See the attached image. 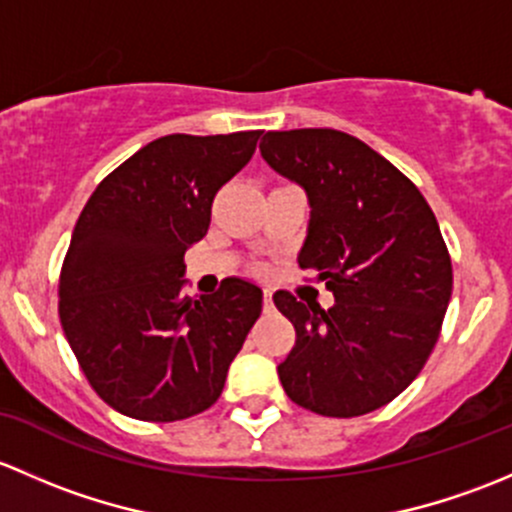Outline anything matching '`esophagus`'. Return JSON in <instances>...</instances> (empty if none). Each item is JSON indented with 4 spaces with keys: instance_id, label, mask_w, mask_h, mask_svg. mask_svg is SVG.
Instances as JSON below:
<instances>
[{
    "instance_id": "34e87169",
    "label": "esophagus",
    "mask_w": 512,
    "mask_h": 512,
    "mask_svg": "<svg viewBox=\"0 0 512 512\" xmlns=\"http://www.w3.org/2000/svg\"><path fill=\"white\" fill-rule=\"evenodd\" d=\"M271 308H273V293L263 291V310H271Z\"/></svg>"
}]
</instances>
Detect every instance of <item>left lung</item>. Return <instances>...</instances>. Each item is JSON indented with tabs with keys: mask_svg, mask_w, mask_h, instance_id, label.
Wrapping results in <instances>:
<instances>
[{
	"mask_svg": "<svg viewBox=\"0 0 512 512\" xmlns=\"http://www.w3.org/2000/svg\"><path fill=\"white\" fill-rule=\"evenodd\" d=\"M261 155L308 192L300 268L335 295L333 308L273 295L295 328L278 365L298 407L350 419L384 407L429 360L449 308L453 268L439 221L407 175L333 128L271 130Z\"/></svg>",
	"mask_w": 512,
	"mask_h": 512,
	"instance_id": "8db88e82",
	"label": "left lung"
}]
</instances>
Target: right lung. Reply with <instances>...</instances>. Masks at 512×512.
Here are the masks:
<instances>
[{
	"instance_id": "right-lung-1",
	"label": "right lung",
	"mask_w": 512,
	"mask_h": 512,
	"mask_svg": "<svg viewBox=\"0 0 512 512\" xmlns=\"http://www.w3.org/2000/svg\"><path fill=\"white\" fill-rule=\"evenodd\" d=\"M263 130L165 135L115 167L83 207L59 276V318L88 384L115 412L179 421L212 407L261 315V288L224 278L189 298L184 251Z\"/></svg>"
}]
</instances>
